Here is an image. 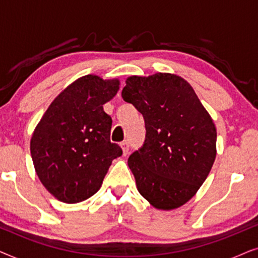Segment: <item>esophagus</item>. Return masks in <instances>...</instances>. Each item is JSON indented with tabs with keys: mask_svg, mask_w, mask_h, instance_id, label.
Returning a JSON list of instances; mask_svg holds the SVG:
<instances>
[{
	"mask_svg": "<svg viewBox=\"0 0 258 258\" xmlns=\"http://www.w3.org/2000/svg\"><path fill=\"white\" fill-rule=\"evenodd\" d=\"M121 148H122V151H123V156H126V155L129 154V143L124 141V142L121 143Z\"/></svg>",
	"mask_w": 258,
	"mask_h": 258,
	"instance_id": "34e87169",
	"label": "esophagus"
}]
</instances>
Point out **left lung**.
I'll return each mask as SVG.
<instances>
[{
  "label": "left lung",
  "mask_w": 258,
  "mask_h": 258,
  "mask_svg": "<svg viewBox=\"0 0 258 258\" xmlns=\"http://www.w3.org/2000/svg\"><path fill=\"white\" fill-rule=\"evenodd\" d=\"M123 100L143 115L146 141L128 165L139 192L158 210L191 200L216 158L217 132L195 90L181 76H129Z\"/></svg>",
  "instance_id": "8db88e82"
}]
</instances>
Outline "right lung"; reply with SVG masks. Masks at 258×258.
<instances>
[{
  "instance_id": "right-lung-1",
  "label": "right lung",
  "mask_w": 258,
  "mask_h": 258,
  "mask_svg": "<svg viewBox=\"0 0 258 258\" xmlns=\"http://www.w3.org/2000/svg\"><path fill=\"white\" fill-rule=\"evenodd\" d=\"M118 89V79L80 77L55 97L34 130L35 171L63 203L82 202L96 194L112 160L122 155L110 142L112 121L103 110Z\"/></svg>"
}]
</instances>
